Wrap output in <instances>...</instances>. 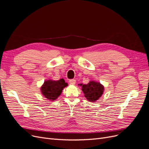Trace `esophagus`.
<instances>
[{"label":"esophagus","instance_id":"34e87169","mask_svg":"<svg viewBox=\"0 0 149 149\" xmlns=\"http://www.w3.org/2000/svg\"><path fill=\"white\" fill-rule=\"evenodd\" d=\"M69 82L70 85H75L76 83V81L74 79H71V80H69Z\"/></svg>","mask_w":149,"mask_h":149}]
</instances>
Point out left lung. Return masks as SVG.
Segmentation results:
<instances>
[{"instance_id":"obj_1","label":"left lung","mask_w":149,"mask_h":149,"mask_svg":"<svg viewBox=\"0 0 149 149\" xmlns=\"http://www.w3.org/2000/svg\"><path fill=\"white\" fill-rule=\"evenodd\" d=\"M80 85L81 86V90L85 96L91 102L97 101L102 96L104 91V86L94 81H90L87 85L80 84Z\"/></svg>"}]
</instances>
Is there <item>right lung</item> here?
<instances>
[{
	"label": "right lung",
	"instance_id": "add662e5",
	"mask_svg": "<svg viewBox=\"0 0 149 149\" xmlns=\"http://www.w3.org/2000/svg\"><path fill=\"white\" fill-rule=\"evenodd\" d=\"M68 85V83H65L63 79L57 81L48 80L41 87V92L48 100L54 101L61 94L64 88Z\"/></svg>",
	"mask_w": 149,
	"mask_h": 149
}]
</instances>
